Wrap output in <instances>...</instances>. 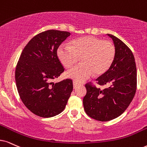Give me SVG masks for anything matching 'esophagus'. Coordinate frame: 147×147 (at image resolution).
I'll return each mask as SVG.
<instances>
[{"label":"esophagus","instance_id":"obj_1","mask_svg":"<svg viewBox=\"0 0 147 147\" xmlns=\"http://www.w3.org/2000/svg\"><path fill=\"white\" fill-rule=\"evenodd\" d=\"M78 85H79V83H77V82H75V81H73V87H74V88H76V87H77Z\"/></svg>","mask_w":147,"mask_h":147}]
</instances>
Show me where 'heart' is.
Segmentation results:
<instances>
[{"mask_svg": "<svg viewBox=\"0 0 147 147\" xmlns=\"http://www.w3.org/2000/svg\"><path fill=\"white\" fill-rule=\"evenodd\" d=\"M115 46L110 41L95 36H85L71 42V45H60L57 57L63 66L71 68L81 57L82 63L66 72V77L77 83L85 81L95 74L105 73L115 60Z\"/></svg>", "mask_w": 147, "mask_h": 147, "instance_id": "b5f03b06", "label": "heart"}]
</instances>
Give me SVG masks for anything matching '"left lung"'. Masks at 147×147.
Returning a JSON list of instances; mask_svg holds the SVG:
<instances>
[{
    "instance_id": "8db88e82",
    "label": "left lung",
    "mask_w": 147,
    "mask_h": 147,
    "mask_svg": "<svg viewBox=\"0 0 147 147\" xmlns=\"http://www.w3.org/2000/svg\"><path fill=\"white\" fill-rule=\"evenodd\" d=\"M116 50L110 68L96 79L97 84L107 88L101 90L92 83L85 84L87 94L83 100L85 113L100 121L118 117L130 105L137 87L135 59L131 49L119 38L108 34Z\"/></svg>"
}]
</instances>
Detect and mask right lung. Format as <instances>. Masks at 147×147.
<instances>
[{"label":"right lung","instance_id":"1","mask_svg":"<svg viewBox=\"0 0 147 147\" xmlns=\"http://www.w3.org/2000/svg\"><path fill=\"white\" fill-rule=\"evenodd\" d=\"M70 35L56 30L40 32L20 55L15 75L17 89L24 105L37 116L48 118L62 113L73 90L70 79L53 82L64 71L57 50Z\"/></svg>","mask_w":147,"mask_h":147}]
</instances>
